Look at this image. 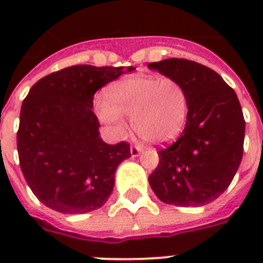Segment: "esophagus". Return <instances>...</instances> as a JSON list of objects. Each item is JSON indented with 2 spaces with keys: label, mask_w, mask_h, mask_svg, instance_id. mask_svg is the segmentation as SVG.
I'll list each match as a JSON object with an SVG mask.
<instances>
[{
  "label": "esophagus",
  "mask_w": 263,
  "mask_h": 263,
  "mask_svg": "<svg viewBox=\"0 0 263 263\" xmlns=\"http://www.w3.org/2000/svg\"><path fill=\"white\" fill-rule=\"evenodd\" d=\"M143 150V147L142 146H139V144H132L131 146V156L132 157H136L139 156V153Z\"/></svg>",
  "instance_id": "obj_1"
}]
</instances>
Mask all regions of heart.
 <instances>
[{"label":"heart","instance_id":"obj_1","mask_svg":"<svg viewBox=\"0 0 263 263\" xmlns=\"http://www.w3.org/2000/svg\"><path fill=\"white\" fill-rule=\"evenodd\" d=\"M106 94L109 102L99 99L95 110L101 121L119 134L125 129L121 115L131 117L136 134L153 143L173 139L185 124L187 91L172 78L132 76L111 84Z\"/></svg>","mask_w":263,"mask_h":263}]
</instances>
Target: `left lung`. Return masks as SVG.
<instances>
[{
  "label": "left lung",
  "mask_w": 263,
  "mask_h": 263,
  "mask_svg": "<svg viewBox=\"0 0 263 263\" xmlns=\"http://www.w3.org/2000/svg\"><path fill=\"white\" fill-rule=\"evenodd\" d=\"M148 68L180 82L188 97L185 127L179 139L160 148L148 183L165 203H210L229 187L243 157L246 121L236 92L195 61L168 59Z\"/></svg>",
  "instance_id": "8db88e82"
}]
</instances>
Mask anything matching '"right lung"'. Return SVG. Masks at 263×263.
Listing matches in <instances>:
<instances>
[{"mask_svg":"<svg viewBox=\"0 0 263 263\" xmlns=\"http://www.w3.org/2000/svg\"><path fill=\"white\" fill-rule=\"evenodd\" d=\"M134 67L72 65L45 76L23 101L17 131L20 168L34 195L63 214L101 208L115 187L129 143H105L94 94Z\"/></svg>","mask_w":263,"mask_h":263,"instance_id":"right-lung-1","label":"right lung"}]
</instances>
